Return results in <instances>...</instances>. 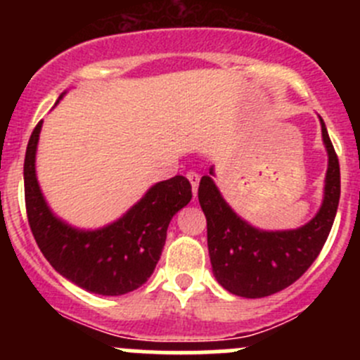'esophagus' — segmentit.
<instances>
[{
    "instance_id": "1",
    "label": "esophagus",
    "mask_w": 360,
    "mask_h": 360,
    "mask_svg": "<svg viewBox=\"0 0 360 360\" xmlns=\"http://www.w3.org/2000/svg\"><path fill=\"white\" fill-rule=\"evenodd\" d=\"M186 177L190 179L191 183V190H193V195H197V190H198V183H200V176H198L197 172H188Z\"/></svg>"
}]
</instances>
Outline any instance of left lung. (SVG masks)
<instances>
[{
    "mask_svg": "<svg viewBox=\"0 0 360 360\" xmlns=\"http://www.w3.org/2000/svg\"><path fill=\"white\" fill-rule=\"evenodd\" d=\"M321 127L328 151L324 198L319 212L296 230L266 231L242 219L217 190L214 165L200 179L198 202L207 217L212 274L235 296L264 297L289 288L324 248L340 202V163L322 118Z\"/></svg>",
    "mask_w": 360,
    "mask_h": 360,
    "instance_id": "8db88e82",
    "label": "left lung"
}]
</instances>
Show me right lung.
Wrapping results in <instances>:
<instances>
[{"label": "right lung", "instance_id": "right-lung-1", "mask_svg": "<svg viewBox=\"0 0 360 360\" xmlns=\"http://www.w3.org/2000/svg\"><path fill=\"white\" fill-rule=\"evenodd\" d=\"M41 125L32 130L24 160L25 209L39 250L56 271L89 292L122 296L141 288L162 256L170 219L191 200L190 181L183 176L160 181L115 223L79 230L52 212L38 184L36 150Z\"/></svg>", "mask_w": 360, "mask_h": 360}]
</instances>
